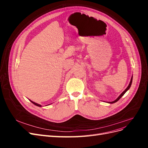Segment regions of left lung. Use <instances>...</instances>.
I'll list each match as a JSON object with an SVG mask.
<instances>
[{
  "label": "left lung",
  "instance_id": "8db88e82",
  "mask_svg": "<svg viewBox=\"0 0 148 148\" xmlns=\"http://www.w3.org/2000/svg\"><path fill=\"white\" fill-rule=\"evenodd\" d=\"M132 80H133V75H132V78H131V80H130V83H129V84H128V87L125 89V91H123L122 92V94H120V95L117 98V99H116L115 101H112V102H108V103H109V104H113V103H115V102H117L121 97H122L124 95H125V93L126 92L128 89H130V88L131 87V85H132Z\"/></svg>",
  "mask_w": 148,
  "mask_h": 148
}]
</instances>
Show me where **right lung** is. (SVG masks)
I'll return each mask as SVG.
<instances>
[{"label": "right lung", "mask_w": 148, "mask_h": 148, "mask_svg": "<svg viewBox=\"0 0 148 148\" xmlns=\"http://www.w3.org/2000/svg\"><path fill=\"white\" fill-rule=\"evenodd\" d=\"M31 102L33 103V104H34V105H36V106H38V107H42L41 106V105H40V104H37V103H36V102H33V101H31V100H29Z\"/></svg>", "instance_id": "right-lung-1"}]
</instances>
